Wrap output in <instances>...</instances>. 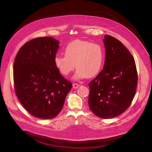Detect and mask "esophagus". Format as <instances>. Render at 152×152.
<instances>
[{
  "instance_id": "esophagus-1",
  "label": "esophagus",
  "mask_w": 152,
  "mask_h": 152,
  "mask_svg": "<svg viewBox=\"0 0 152 152\" xmlns=\"http://www.w3.org/2000/svg\"><path fill=\"white\" fill-rule=\"evenodd\" d=\"M79 87V85L78 84H77V83H73V87L74 88H77Z\"/></svg>"
}]
</instances>
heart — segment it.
Listing matches in <instances>:
<instances>
[{
	"mask_svg": "<svg viewBox=\"0 0 152 152\" xmlns=\"http://www.w3.org/2000/svg\"><path fill=\"white\" fill-rule=\"evenodd\" d=\"M64 52L65 56H56L54 58L55 66L64 76L70 75L75 65V79L93 77L101 70L104 52L98 44L76 40L67 44Z\"/></svg>",
	"mask_w": 152,
	"mask_h": 152,
	"instance_id": "1",
	"label": "heart"
}]
</instances>
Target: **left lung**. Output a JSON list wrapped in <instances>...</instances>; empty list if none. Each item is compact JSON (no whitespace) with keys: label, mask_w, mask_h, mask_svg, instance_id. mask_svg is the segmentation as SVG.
<instances>
[{"label":"left lung","mask_w":152,"mask_h":152,"mask_svg":"<svg viewBox=\"0 0 152 152\" xmlns=\"http://www.w3.org/2000/svg\"><path fill=\"white\" fill-rule=\"evenodd\" d=\"M104 68L89 82L88 105L99 118H112L122 113L133 99L137 84L134 59L119 40L106 35Z\"/></svg>","instance_id":"left-lung-1"}]
</instances>
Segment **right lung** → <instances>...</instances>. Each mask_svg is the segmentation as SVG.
Masks as SVG:
<instances>
[{"mask_svg": "<svg viewBox=\"0 0 152 152\" xmlns=\"http://www.w3.org/2000/svg\"><path fill=\"white\" fill-rule=\"evenodd\" d=\"M59 41L50 37L28 41L19 50L14 62V87L17 97L32 116L40 119L56 117L63 108L70 81L54 64Z\"/></svg>", "mask_w": 152, "mask_h": 152, "instance_id": "right-lung-1", "label": "right lung"}]
</instances>
